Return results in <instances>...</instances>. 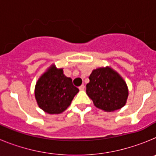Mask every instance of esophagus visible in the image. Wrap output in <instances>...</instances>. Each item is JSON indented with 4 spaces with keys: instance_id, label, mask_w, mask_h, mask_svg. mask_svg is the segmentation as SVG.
I'll return each instance as SVG.
<instances>
[{
    "instance_id": "1",
    "label": "esophagus",
    "mask_w": 156,
    "mask_h": 156,
    "mask_svg": "<svg viewBox=\"0 0 156 156\" xmlns=\"http://www.w3.org/2000/svg\"><path fill=\"white\" fill-rule=\"evenodd\" d=\"M79 89H80V90H84V89H85V86H84V85H83V84H82L80 87Z\"/></svg>"
}]
</instances>
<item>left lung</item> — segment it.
Instances as JSON below:
<instances>
[{
  "instance_id": "8db88e82",
  "label": "left lung",
  "mask_w": 156,
  "mask_h": 156,
  "mask_svg": "<svg viewBox=\"0 0 156 156\" xmlns=\"http://www.w3.org/2000/svg\"><path fill=\"white\" fill-rule=\"evenodd\" d=\"M89 80L87 94L97 108L110 112L126 105L129 95L126 81L110 66L94 69Z\"/></svg>"
}]
</instances>
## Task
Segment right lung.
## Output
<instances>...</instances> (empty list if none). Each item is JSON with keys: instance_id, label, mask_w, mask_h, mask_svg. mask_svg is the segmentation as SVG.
Returning <instances> with one entry per match:
<instances>
[{"instance_id": "add662e5", "label": "right lung", "mask_w": 156, "mask_h": 156, "mask_svg": "<svg viewBox=\"0 0 156 156\" xmlns=\"http://www.w3.org/2000/svg\"><path fill=\"white\" fill-rule=\"evenodd\" d=\"M79 89L73 84L70 77L63 73L62 68L52 64L39 77L34 94L40 108L48 114H60L71 104Z\"/></svg>"}]
</instances>
